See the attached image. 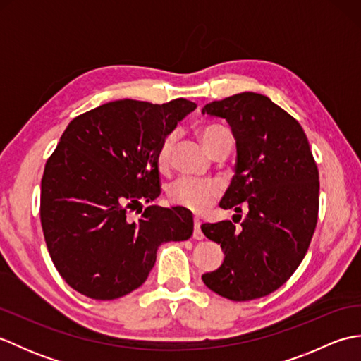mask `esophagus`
Wrapping results in <instances>:
<instances>
[{"mask_svg": "<svg viewBox=\"0 0 361 361\" xmlns=\"http://www.w3.org/2000/svg\"><path fill=\"white\" fill-rule=\"evenodd\" d=\"M203 233H202V228H200V220L195 219L194 220V239L195 240H202L203 239Z\"/></svg>", "mask_w": 361, "mask_h": 361, "instance_id": "34e87169", "label": "esophagus"}]
</instances>
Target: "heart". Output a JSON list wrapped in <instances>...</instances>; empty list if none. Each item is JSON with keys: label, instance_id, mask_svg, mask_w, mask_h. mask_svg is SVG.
Here are the masks:
<instances>
[{"label": "heart", "instance_id": "obj_1", "mask_svg": "<svg viewBox=\"0 0 361 361\" xmlns=\"http://www.w3.org/2000/svg\"><path fill=\"white\" fill-rule=\"evenodd\" d=\"M198 136L209 153L225 142H233L229 130L219 124H206L198 128ZM175 145V133H169L158 149L157 161L159 169H166L171 161V153ZM219 195V186L212 181H202L183 176L167 188V197L173 204L183 206L194 212H202Z\"/></svg>", "mask_w": 361, "mask_h": 361}]
</instances>
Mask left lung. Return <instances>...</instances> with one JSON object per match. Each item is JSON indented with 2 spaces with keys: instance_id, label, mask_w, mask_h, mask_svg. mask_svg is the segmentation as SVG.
I'll return each mask as SVG.
<instances>
[{
  "instance_id": "8db88e82",
  "label": "left lung",
  "mask_w": 361,
  "mask_h": 361,
  "mask_svg": "<svg viewBox=\"0 0 361 361\" xmlns=\"http://www.w3.org/2000/svg\"><path fill=\"white\" fill-rule=\"evenodd\" d=\"M202 113L225 119L235 140L234 176L220 208L239 220L248 209L240 228L231 220L202 225L225 255L202 279L220 296L251 301L283 286L302 262L318 220V167L299 122L264 94H234Z\"/></svg>"
}]
</instances>
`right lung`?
Returning <instances> with one entry per match:
<instances>
[{"instance_id":"add662e5","label":"right lung","mask_w":361,"mask_h":361,"mask_svg":"<svg viewBox=\"0 0 361 361\" xmlns=\"http://www.w3.org/2000/svg\"><path fill=\"white\" fill-rule=\"evenodd\" d=\"M197 105L114 101L74 118L44 166L40 217L54 265L79 293L101 301L141 287L164 242L188 240L194 217L159 195L158 149ZM142 211V206H141Z\"/></svg>"}]
</instances>
